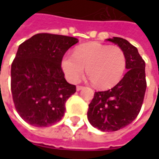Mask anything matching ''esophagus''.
Segmentation results:
<instances>
[{
  "label": "esophagus",
  "mask_w": 159,
  "mask_h": 159,
  "mask_svg": "<svg viewBox=\"0 0 159 159\" xmlns=\"http://www.w3.org/2000/svg\"><path fill=\"white\" fill-rule=\"evenodd\" d=\"M83 89H84V87H82V86H77L76 90L77 91H80V90H81Z\"/></svg>",
  "instance_id": "obj_1"
}]
</instances>
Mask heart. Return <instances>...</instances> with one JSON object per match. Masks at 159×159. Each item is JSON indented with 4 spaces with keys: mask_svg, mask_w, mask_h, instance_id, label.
I'll return each mask as SVG.
<instances>
[{
    "mask_svg": "<svg viewBox=\"0 0 159 159\" xmlns=\"http://www.w3.org/2000/svg\"><path fill=\"white\" fill-rule=\"evenodd\" d=\"M125 66V55L119 47L98 42L78 47L73 55L66 54L61 61V68L70 82H78L86 68L89 79L99 89L116 85L124 75Z\"/></svg>",
    "mask_w": 159,
    "mask_h": 159,
    "instance_id": "b5f03b06",
    "label": "heart"
}]
</instances>
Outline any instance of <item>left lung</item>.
Listing matches in <instances>:
<instances>
[{"mask_svg": "<svg viewBox=\"0 0 159 159\" xmlns=\"http://www.w3.org/2000/svg\"><path fill=\"white\" fill-rule=\"evenodd\" d=\"M124 51L126 58L125 73L112 89L95 92L89 103L88 119L102 132L119 130L133 122L141 111L146 91L145 62L138 49L125 39H107Z\"/></svg>", "mask_w": 159, "mask_h": 159, "instance_id": "1", "label": "left lung"}]
</instances>
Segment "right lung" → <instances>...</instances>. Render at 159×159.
Segmentation results:
<instances>
[{
	"label": "right lung",
	"instance_id": "add662e5",
	"mask_svg": "<svg viewBox=\"0 0 159 159\" xmlns=\"http://www.w3.org/2000/svg\"><path fill=\"white\" fill-rule=\"evenodd\" d=\"M78 42L74 37L38 34L19 45L11 64V92L16 111L28 124L45 127L63 118L76 87L64 79L61 61Z\"/></svg>",
	"mask_w": 159,
	"mask_h": 159
}]
</instances>
